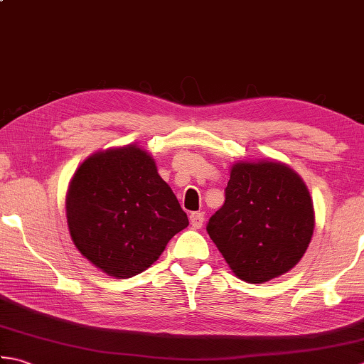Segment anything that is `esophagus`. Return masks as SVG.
Listing matches in <instances>:
<instances>
[{
	"instance_id": "1",
	"label": "esophagus",
	"mask_w": 364,
	"mask_h": 364,
	"mask_svg": "<svg viewBox=\"0 0 364 364\" xmlns=\"http://www.w3.org/2000/svg\"><path fill=\"white\" fill-rule=\"evenodd\" d=\"M189 220H191V225L192 227L200 228V227L203 225V222H205V214L203 213H191Z\"/></svg>"
}]
</instances>
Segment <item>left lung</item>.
I'll list each match as a JSON object with an SVG mask.
<instances>
[{"label":"left lung","instance_id":"obj_1","mask_svg":"<svg viewBox=\"0 0 364 364\" xmlns=\"http://www.w3.org/2000/svg\"><path fill=\"white\" fill-rule=\"evenodd\" d=\"M314 210L304 180L278 161H241L231 167L225 203L206 231L235 275L266 283L304 257Z\"/></svg>","mask_w":364,"mask_h":364}]
</instances>
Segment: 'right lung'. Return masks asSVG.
I'll list each match as a JSON object with an SVG mask.
<instances>
[{"label": "right lung", "instance_id": "add662e5", "mask_svg": "<svg viewBox=\"0 0 364 364\" xmlns=\"http://www.w3.org/2000/svg\"><path fill=\"white\" fill-rule=\"evenodd\" d=\"M65 210L76 249L115 278L144 272L189 225L154 159L134 144L84 161L68 186Z\"/></svg>", "mask_w": 364, "mask_h": 364}]
</instances>
